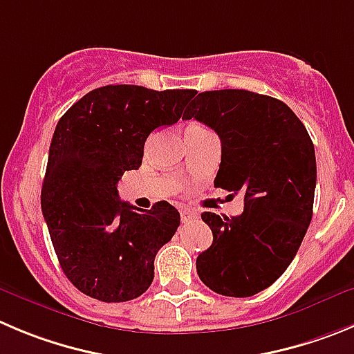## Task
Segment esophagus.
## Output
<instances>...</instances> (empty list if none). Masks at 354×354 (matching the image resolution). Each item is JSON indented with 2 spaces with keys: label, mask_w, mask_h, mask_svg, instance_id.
<instances>
[{
  "label": "esophagus",
  "mask_w": 354,
  "mask_h": 354,
  "mask_svg": "<svg viewBox=\"0 0 354 354\" xmlns=\"http://www.w3.org/2000/svg\"><path fill=\"white\" fill-rule=\"evenodd\" d=\"M181 214V222L187 223V222H192V220H197L199 218V213L194 209H190V207H183V209L180 211Z\"/></svg>",
  "instance_id": "34e87169"
}]
</instances>
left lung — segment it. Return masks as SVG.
Here are the masks:
<instances>
[{
    "label": "left lung",
    "mask_w": 354,
    "mask_h": 354,
    "mask_svg": "<svg viewBox=\"0 0 354 354\" xmlns=\"http://www.w3.org/2000/svg\"><path fill=\"white\" fill-rule=\"evenodd\" d=\"M183 117L220 136L214 187L244 197L239 216L201 214L213 243L197 257V274L220 295L252 297L285 272L311 223L315 145L285 102L257 92H201Z\"/></svg>",
    "instance_id": "left-lung-1"
}]
</instances>
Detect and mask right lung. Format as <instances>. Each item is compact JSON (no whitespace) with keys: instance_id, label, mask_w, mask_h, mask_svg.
I'll return each mask as SVG.
<instances>
[{"instance_id":"right-lung-1","label":"right lung","mask_w":354,"mask_h":354,"mask_svg":"<svg viewBox=\"0 0 354 354\" xmlns=\"http://www.w3.org/2000/svg\"><path fill=\"white\" fill-rule=\"evenodd\" d=\"M196 94L106 85L57 122L41 211L66 277L85 295L127 302L153 281L155 255L176 232L180 213L167 201L138 209L118 199L117 183L141 166L150 132L176 124Z\"/></svg>"}]
</instances>
